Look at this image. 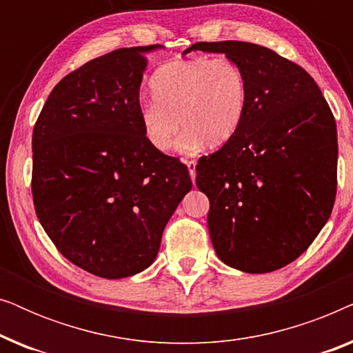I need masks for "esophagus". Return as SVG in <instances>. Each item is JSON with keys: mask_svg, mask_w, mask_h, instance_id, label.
I'll return each instance as SVG.
<instances>
[{"mask_svg": "<svg viewBox=\"0 0 353 353\" xmlns=\"http://www.w3.org/2000/svg\"><path fill=\"white\" fill-rule=\"evenodd\" d=\"M186 167H188V170H190L191 180L194 181V178H196V161H194V159H190V161H186Z\"/></svg>", "mask_w": 353, "mask_h": 353, "instance_id": "1", "label": "esophagus"}]
</instances>
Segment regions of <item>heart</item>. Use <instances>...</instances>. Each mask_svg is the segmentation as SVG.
Wrapping results in <instances>:
<instances>
[{"instance_id":"heart-1","label":"heart","mask_w":353,"mask_h":353,"mask_svg":"<svg viewBox=\"0 0 353 353\" xmlns=\"http://www.w3.org/2000/svg\"><path fill=\"white\" fill-rule=\"evenodd\" d=\"M149 85L152 99L139 108V122L148 143L159 152L170 151L180 123L186 128L181 137L185 149L204 141L210 148L223 146L243 125L248 81L230 57L167 62L154 72Z\"/></svg>"}]
</instances>
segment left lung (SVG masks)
Returning a JSON list of instances; mask_svg holds the SVG:
<instances>
[{"label":"left lung","mask_w":353,"mask_h":353,"mask_svg":"<svg viewBox=\"0 0 353 353\" xmlns=\"http://www.w3.org/2000/svg\"><path fill=\"white\" fill-rule=\"evenodd\" d=\"M225 52L248 81L233 139L196 165L210 202L207 225L221 262L268 273L305 252L330 219L337 188V130L326 99L301 65L245 41L188 48Z\"/></svg>","instance_id":"obj_1"}]
</instances>
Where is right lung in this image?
Here are the masks:
<instances>
[{"instance_id":"1","label":"right lung","mask_w":353,"mask_h":353,"mask_svg":"<svg viewBox=\"0 0 353 353\" xmlns=\"http://www.w3.org/2000/svg\"><path fill=\"white\" fill-rule=\"evenodd\" d=\"M159 48H120L70 72L33 128L38 220L67 260L99 278L148 268L192 186L185 163L156 151L139 122L146 54Z\"/></svg>"}]
</instances>
